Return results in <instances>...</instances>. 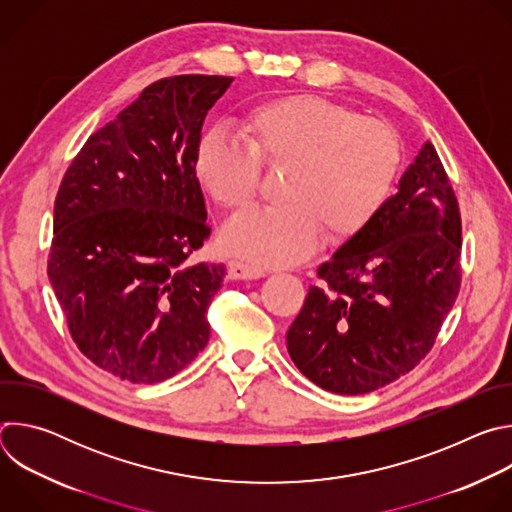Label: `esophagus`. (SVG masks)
<instances>
[{
    "mask_svg": "<svg viewBox=\"0 0 512 512\" xmlns=\"http://www.w3.org/2000/svg\"><path fill=\"white\" fill-rule=\"evenodd\" d=\"M267 271L261 269V267H255V265H249V263H243V261H231L229 263V277L231 279H259V277H265Z\"/></svg>",
    "mask_w": 512,
    "mask_h": 512,
    "instance_id": "1",
    "label": "esophagus"
}]
</instances>
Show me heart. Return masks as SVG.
<instances>
[{"instance_id": "obj_1", "label": "heart", "mask_w": 512, "mask_h": 512, "mask_svg": "<svg viewBox=\"0 0 512 512\" xmlns=\"http://www.w3.org/2000/svg\"><path fill=\"white\" fill-rule=\"evenodd\" d=\"M239 137L206 131L194 150V176L216 206L237 210L255 198L261 166H285L283 204L245 210L218 235L225 253L263 267L308 259L322 235L332 245L358 237L389 200L401 166L387 123L316 95L253 107Z\"/></svg>"}]
</instances>
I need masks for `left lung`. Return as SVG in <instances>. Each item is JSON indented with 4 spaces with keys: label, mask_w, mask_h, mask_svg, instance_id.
Returning a JSON list of instances; mask_svg holds the SVG:
<instances>
[{
    "label": "left lung",
    "mask_w": 512,
    "mask_h": 512,
    "mask_svg": "<svg viewBox=\"0 0 512 512\" xmlns=\"http://www.w3.org/2000/svg\"><path fill=\"white\" fill-rule=\"evenodd\" d=\"M460 208L427 141L375 221L318 267L287 352L338 395L381 389L431 350L462 279Z\"/></svg>",
    "instance_id": "left-lung-1"
}]
</instances>
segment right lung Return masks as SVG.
Segmentation results:
<instances>
[{"mask_svg": "<svg viewBox=\"0 0 512 512\" xmlns=\"http://www.w3.org/2000/svg\"><path fill=\"white\" fill-rule=\"evenodd\" d=\"M231 83L180 75L145 87L60 182L48 277L79 350L123 381H166L208 344L227 269L192 261L210 235L194 150Z\"/></svg>", "mask_w": 512, "mask_h": 512, "instance_id": "obj_1", "label": "right lung"}]
</instances>
